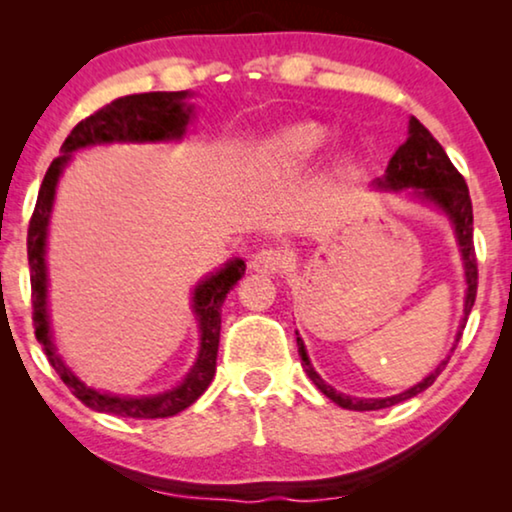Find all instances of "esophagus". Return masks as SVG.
<instances>
[{
	"label": "esophagus",
	"instance_id": "34e87169",
	"mask_svg": "<svg viewBox=\"0 0 512 512\" xmlns=\"http://www.w3.org/2000/svg\"><path fill=\"white\" fill-rule=\"evenodd\" d=\"M251 268L256 272H263V275H282L289 268V254L279 247L261 249L251 258Z\"/></svg>",
	"mask_w": 512,
	"mask_h": 512
}]
</instances>
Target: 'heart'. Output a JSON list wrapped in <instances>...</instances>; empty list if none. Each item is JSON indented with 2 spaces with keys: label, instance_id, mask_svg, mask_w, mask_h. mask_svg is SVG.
Instances as JSON below:
<instances>
[{
  "label": "heart",
  "instance_id": "obj_1",
  "mask_svg": "<svg viewBox=\"0 0 512 512\" xmlns=\"http://www.w3.org/2000/svg\"><path fill=\"white\" fill-rule=\"evenodd\" d=\"M328 132L319 123H291L265 139L256 153L258 165L265 170H282L312 160L324 149Z\"/></svg>",
  "mask_w": 512,
  "mask_h": 512
}]
</instances>
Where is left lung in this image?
<instances>
[{
    "label": "left lung",
    "instance_id": "obj_1",
    "mask_svg": "<svg viewBox=\"0 0 512 512\" xmlns=\"http://www.w3.org/2000/svg\"><path fill=\"white\" fill-rule=\"evenodd\" d=\"M375 188L377 191H396V193L408 191L410 188L412 198L429 202V205L440 209V212L450 219L454 237H457V244L461 251V261H464V277H466L464 317H461V324L457 331V342H459L468 314L473 310L475 293H478V261H475V247H473V205H471V195H468V186L464 177H461L457 167L452 165V160L447 158L443 146H440L436 139H433L431 132L426 130L415 116H412L408 125V139H405V142L396 149L394 156H391L387 170H384V177L375 179ZM296 342H298L300 359H303L305 373L314 384H317L321 394L331 398L333 403H338L340 408L359 410V412L391 408V405L403 403L412 396L422 394V391L429 389L431 384L436 382V377L443 373L447 361H450V354L454 352L452 347L450 354H447V359L440 361L436 370H431L422 382H417L415 387L401 391V394L387 396V398H356V396L340 394V391H335L331 384L321 380L317 370L312 368L303 338H296Z\"/></svg>",
    "mask_w": 512,
    "mask_h": 512
}]
</instances>
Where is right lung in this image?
I'll return each mask as SVG.
<instances>
[{
	"mask_svg": "<svg viewBox=\"0 0 512 512\" xmlns=\"http://www.w3.org/2000/svg\"><path fill=\"white\" fill-rule=\"evenodd\" d=\"M191 97L188 90L179 93H142V95H125L118 97L107 107L95 111L93 116L83 118L76 128L69 132L60 153L48 167L44 181H41L37 207L30 219L27 230V261H30V282H32V319L34 335L44 347L48 363L60 375V380L72 389V394L79 398L90 410L107 412L116 417L132 419H158L172 417L177 412L186 410L198 398L205 394V389L212 382L216 373V352H219V335H221V305L230 289L240 282L244 270L242 258L223 263V268L209 272L205 279H200L193 289V314L198 319L200 328V352L193 368L188 370L184 380L177 387L153 396H116L104 394L88 387L76 377L58 349L53 345L51 319H48V272H46V240H48V223L55 202V191L62 170L72 160V153L79 149L97 144H158V142H179L184 139L188 123L193 118V104L186 100Z\"/></svg>",
	"mask_w": 512,
	"mask_h": 512,
	"instance_id": "1",
	"label": "right lung"
}]
</instances>
